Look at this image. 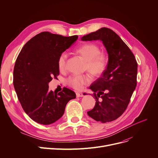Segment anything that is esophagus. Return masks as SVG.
Listing matches in <instances>:
<instances>
[{
  "label": "esophagus",
  "instance_id": "esophagus-1",
  "mask_svg": "<svg viewBox=\"0 0 158 158\" xmlns=\"http://www.w3.org/2000/svg\"><path fill=\"white\" fill-rule=\"evenodd\" d=\"M76 96H77V97H82V96H83V94H82V93H80V92H76Z\"/></svg>",
  "mask_w": 158,
  "mask_h": 158
}]
</instances>
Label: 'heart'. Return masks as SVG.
<instances>
[{
  "label": "heart",
  "instance_id": "obj_1",
  "mask_svg": "<svg viewBox=\"0 0 158 158\" xmlns=\"http://www.w3.org/2000/svg\"><path fill=\"white\" fill-rule=\"evenodd\" d=\"M76 52L86 60L85 69L94 76H100L106 71L108 64V55L105 52H101L99 46L94 43H86L76 49ZM66 54L62 53L57 60V66L60 70L65 69ZM91 77L89 74L72 75L66 82L72 88L80 89L84 85L89 84Z\"/></svg>",
  "mask_w": 158,
  "mask_h": 158
}]
</instances>
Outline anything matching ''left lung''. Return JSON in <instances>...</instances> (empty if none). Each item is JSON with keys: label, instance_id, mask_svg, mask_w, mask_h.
<instances>
[{"label": "left lung", "instance_id": "left-lung-1", "mask_svg": "<svg viewBox=\"0 0 158 158\" xmlns=\"http://www.w3.org/2000/svg\"><path fill=\"white\" fill-rule=\"evenodd\" d=\"M97 40L102 41L109 61L102 76L90 86L96 102L88 114L106 123L117 119L127 109L137 85L138 63L128 46L111 29L102 27L81 38Z\"/></svg>", "mask_w": 158, "mask_h": 158}]
</instances>
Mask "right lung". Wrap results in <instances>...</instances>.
Instances as JSON below:
<instances>
[{"instance_id":"right-lung-1","label":"right lung","mask_w":158,"mask_h":158,"mask_svg":"<svg viewBox=\"0 0 158 158\" xmlns=\"http://www.w3.org/2000/svg\"><path fill=\"white\" fill-rule=\"evenodd\" d=\"M78 38L40 32L25 44L13 70V85L23 110L37 123L48 125L64 114L66 104L76 97L73 91L64 88L54 94L48 82L57 78L60 55Z\"/></svg>"}]
</instances>
